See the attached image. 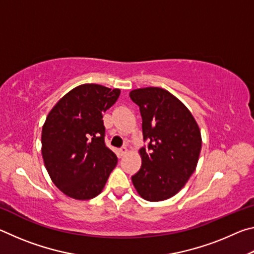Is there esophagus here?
Listing matches in <instances>:
<instances>
[{"instance_id":"obj_1","label":"esophagus","mask_w":254,"mask_h":254,"mask_svg":"<svg viewBox=\"0 0 254 254\" xmlns=\"http://www.w3.org/2000/svg\"><path fill=\"white\" fill-rule=\"evenodd\" d=\"M119 153H120V156H126V154L127 153V149L126 147L121 148L119 150Z\"/></svg>"}]
</instances>
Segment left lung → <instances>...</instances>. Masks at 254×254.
<instances>
[{
  "instance_id": "8db88e82",
  "label": "left lung",
  "mask_w": 254,
  "mask_h": 254,
  "mask_svg": "<svg viewBox=\"0 0 254 254\" xmlns=\"http://www.w3.org/2000/svg\"><path fill=\"white\" fill-rule=\"evenodd\" d=\"M139 106L148 148L139 150L142 165L132 176L143 199L160 201L175 196L194 173L201 149L198 124L182 101L160 87L130 92Z\"/></svg>"
}]
</instances>
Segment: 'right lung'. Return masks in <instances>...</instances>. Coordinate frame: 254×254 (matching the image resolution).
<instances>
[{
    "instance_id": "1",
    "label": "right lung",
    "mask_w": 254,
    "mask_h": 254,
    "mask_svg": "<svg viewBox=\"0 0 254 254\" xmlns=\"http://www.w3.org/2000/svg\"><path fill=\"white\" fill-rule=\"evenodd\" d=\"M121 89L98 84L72 88L56 103L42 127L41 152L53 183L70 198L100 195L118 158L104 142L103 113Z\"/></svg>"
}]
</instances>
